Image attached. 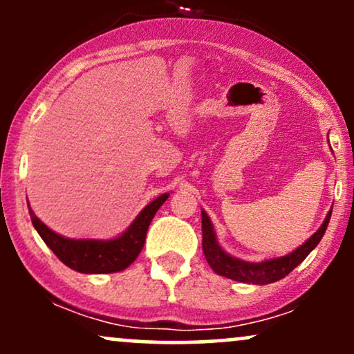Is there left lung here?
<instances>
[{
	"mask_svg": "<svg viewBox=\"0 0 354 354\" xmlns=\"http://www.w3.org/2000/svg\"><path fill=\"white\" fill-rule=\"evenodd\" d=\"M330 218L331 211L326 214L321 228L316 231L304 245L299 246L298 250H295L293 253L279 256V258L274 259H266V261L261 263H248L243 261V259L233 258V256L226 254L225 251L219 248L208 214H206L205 211H201L203 253H205L206 261H208V265L213 268L214 273L226 276V278L234 279V281L251 284H270L284 278L286 274H290L291 271H293L313 250H315L316 245L321 241V238H323L324 231L328 228Z\"/></svg>",
	"mask_w": 354,
	"mask_h": 354,
	"instance_id": "obj_1",
	"label": "left lung"
}]
</instances>
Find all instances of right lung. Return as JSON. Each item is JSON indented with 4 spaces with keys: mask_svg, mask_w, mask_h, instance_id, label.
I'll list each match as a JSON object with an SVG mask.
<instances>
[{
    "mask_svg": "<svg viewBox=\"0 0 354 354\" xmlns=\"http://www.w3.org/2000/svg\"><path fill=\"white\" fill-rule=\"evenodd\" d=\"M169 193L161 194L156 200L149 203L146 208L138 214L133 225L124 231L121 236L108 241L98 239H70L56 234L33 213L30 208V216L33 226L43 238V241L50 246L61 261L71 270L86 274H104L123 271L138 258L143 250L146 231L149 223L160 206L168 200Z\"/></svg>",
    "mask_w": 354,
    "mask_h": 354,
    "instance_id": "add662e5",
    "label": "right lung"
}]
</instances>
